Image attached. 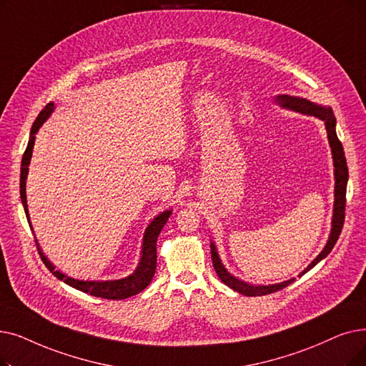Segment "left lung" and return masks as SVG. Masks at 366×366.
Returning a JSON list of instances; mask_svg holds the SVG:
<instances>
[{
  "instance_id": "1",
  "label": "left lung",
  "mask_w": 366,
  "mask_h": 366,
  "mask_svg": "<svg viewBox=\"0 0 366 366\" xmlns=\"http://www.w3.org/2000/svg\"><path fill=\"white\" fill-rule=\"evenodd\" d=\"M274 102L277 104H280L282 109H289L293 110V112L302 114V115H310V117H315L325 122L326 132H327V140L330 145V151H332V160H333V177H335V192H333V212H332V227H330V233H329V239L325 245V248L322 249V252L317 256L305 269L299 274L304 275L307 274L310 269H312L317 263L322 262L325 257H327V254L332 251V248L335 247L338 237L341 234L342 230V224H344V211H345V192H347V181H348V169H347V162H345V155H344V148L342 144L340 142L338 136H337V118L333 115L332 109L312 103L307 99L302 97H295V95H289V94H280L275 95ZM211 257H212V264L215 272L218 275V278L224 282L226 285H229L230 289H233L234 292L245 295V296H263V295H269L278 292L284 287H287L289 284H292L295 281V278H290L287 281H282L278 284H267V285H252L249 282H245L239 278L233 277L227 269L222 264L217 247L214 244V241H211Z\"/></svg>"
}]
</instances>
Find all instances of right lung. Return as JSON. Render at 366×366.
<instances>
[{"label":"right lung","mask_w":366,"mask_h":366,"mask_svg":"<svg viewBox=\"0 0 366 366\" xmlns=\"http://www.w3.org/2000/svg\"><path fill=\"white\" fill-rule=\"evenodd\" d=\"M54 110H55V104L49 103V104H46L44 109L39 114L33 127H31L28 147H26V149L24 152V157H22V164H21V200H22L24 211H25V215H26V219L29 222L31 229H33V226H31V221H29L28 203H26V178H28V170H29L28 166H29V162H31V157H33L36 134L39 133L40 127L47 119H49V117L52 115ZM170 215H172V209H166V211L158 214L157 217H154V219L149 222L148 227L145 229L144 239H142L140 260H139L136 271L133 274H130L129 277L119 278V280L84 281V280L71 278L66 274L56 271L55 266L49 260H47V257L43 254V251L39 245V241H36V244H37L39 254H40L43 263L58 280L64 281L66 284L70 285V287H73L76 290H81L84 293H89L91 296H95V297L121 300V299L130 297V296H134V295L140 293L142 290H145L149 285V282H151V280L155 274V267H157V239H158V234H160L162 229L164 227V224L167 222Z\"/></svg>","instance_id":"right-lung-1"}]
</instances>
